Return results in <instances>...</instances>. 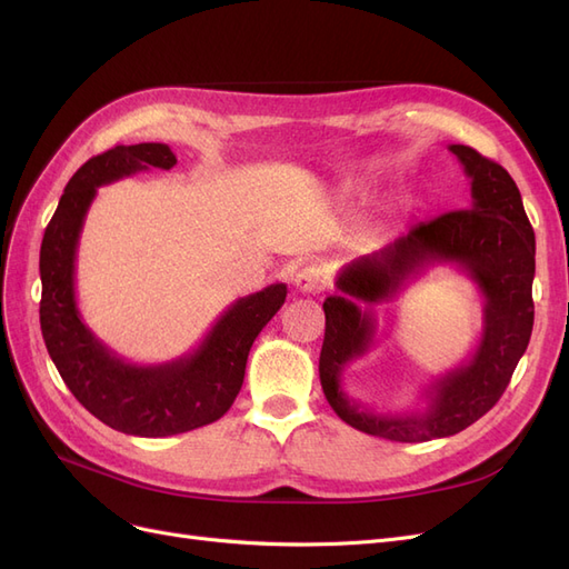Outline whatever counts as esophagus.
I'll use <instances>...</instances> for the list:
<instances>
[{
    "mask_svg": "<svg viewBox=\"0 0 569 569\" xmlns=\"http://www.w3.org/2000/svg\"><path fill=\"white\" fill-rule=\"evenodd\" d=\"M295 284L299 291H303V295H316V291H320L325 287V274L316 266H306L297 272Z\"/></svg>",
    "mask_w": 569,
    "mask_h": 569,
    "instance_id": "1",
    "label": "esophagus"
}]
</instances>
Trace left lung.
I'll return each mask as SVG.
<instances>
[{
    "label": "left lung",
    "instance_id": "obj_1",
    "mask_svg": "<svg viewBox=\"0 0 569 569\" xmlns=\"http://www.w3.org/2000/svg\"><path fill=\"white\" fill-rule=\"evenodd\" d=\"M470 178V206L418 222L372 253L358 256L337 274L341 295L327 297L320 385L337 416L360 432L389 441L453 437L501 399L518 368L533 325V230L520 189L503 166L465 144H451ZM456 264L486 297L482 337L471 358L426 390L428 406L416 413H375L349 400L340 372L369 350L376 323L371 306L392 298L432 264Z\"/></svg>",
    "mask_w": 569,
    "mask_h": 569
}]
</instances>
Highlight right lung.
Wrapping results in <instances>:
<instances>
[{
	"instance_id": "1",
	"label": "right lung",
	"mask_w": 569,
	"mask_h": 569,
	"mask_svg": "<svg viewBox=\"0 0 569 569\" xmlns=\"http://www.w3.org/2000/svg\"><path fill=\"white\" fill-rule=\"evenodd\" d=\"M178 163L168 144H118L78 168L44 230L40 249V327L66 387L97 420L132 437H170L220 420L244 382L258 332L280 311L287 284L237 299L199 347L168 363L137 366L116 356L82 322L76 301V258L97 187Z\"/></svg>"
}]
</instances>
